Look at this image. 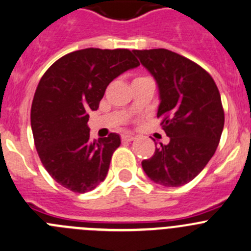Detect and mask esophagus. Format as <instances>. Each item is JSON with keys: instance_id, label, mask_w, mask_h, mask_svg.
<instances>
[{"instance_id": "34e87169", "label": "esophagus", "mask_w": 251, "mask_h": 251, "mask_svg": "<svg viewBox=\"0 0 251 251\" xmlns=\"http://www.w3.org/2000/svg\"><path fill=\"white\" fill-rule=\"evenodd\" d=\"M123 141L124 142H131V141L135 140V137H133L132 135H128V133H126V135H123Z\"/></svg>"}]
</instances>
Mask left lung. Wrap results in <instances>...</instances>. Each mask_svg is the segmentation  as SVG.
I'll use <instances>...</instances> for the list:
<instances>
[{
  "label": "left lung",
  "mask_w": 251,
  "mask_h": 251,
  "mask_svg": "<svg viewBox=\"0 0 251 251\" xmlns=\"http://www.w3.org/2000/svg\"><path fill=\"white\" fill-rule=\"evenodd\" d=\"M159 93L157 116L169 143L155 145L143 172L155 184L177 187L198 176L215 154L225 126L220 92L198 64L167 49L132 50Z\"/></svg>",
  "instance_id": "1"
}]
</instances>
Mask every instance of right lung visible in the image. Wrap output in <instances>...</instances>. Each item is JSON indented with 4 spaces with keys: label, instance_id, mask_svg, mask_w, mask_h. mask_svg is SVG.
Here are the masks:
<instances>
[{
    "label": "right lung",
    "instance_id": "right-lung-1",
    "mask_svg": "<svg viewBox=\"0 0 251 251\" xmlns=\"http://www.w3.org/2000/svg\"><path fill=\"white\" fill-rule=\"evenodd\" d=\"M140 66L127 49H82L58 58L44 74L31 104L30 123L41 163L55 181L74 193L96 189L120 146L118 133L91 141L89 113L113 79Z\"/></svg>",
    "mask_w": 251,
    "mask_h": 251
}]
</instances>
